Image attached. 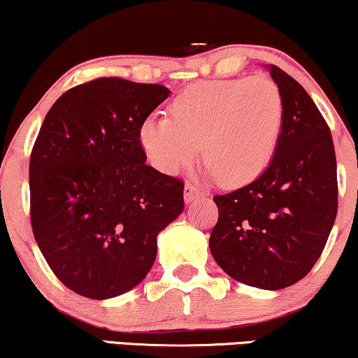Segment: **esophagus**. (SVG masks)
<instances>
[{
  "instance_id": "34e87169",
  "label": "esophagus",
  "mask_w": 358,
  "mask_h": 358,
  "mask_svg": "<svg viewBox=\"0 0 358 358\" xmlns=\"http://www.w3.org/2000/svg\"><path fill=\"white\" fill-rule=\"evenodd\" d=\"M200 197H202V192H200V190L195 187L194 184H190V182L185 184V187H184V200H185V203H192L194 200H197Z\"/></svg>"
}]
</instances>
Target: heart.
Instances as JSON below:
<instances>
[{"label": "heart", "instance_id": "1", "mask_svg": "<svg viewBox=\"0 0 358 358\" xmlns=\"http://www.w3.org/2000/svg\"><path fill=\"white\" fill-rule=\"evenodd\" d=\"M283 117L282 91L268 78L203 81L176 97L171 117H146L138 138L150 163L164 174H178L202 146L210 178L234 187L251 182L271 164Z\"/></svg>", "mask_w": 358, "mask_h": 358}]
</instances>
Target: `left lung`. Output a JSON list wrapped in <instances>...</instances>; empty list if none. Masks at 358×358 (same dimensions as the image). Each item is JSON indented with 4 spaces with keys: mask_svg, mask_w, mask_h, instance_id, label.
Segmentation results:
<instances>
[{
    "mask_svg": "<svg viewBox=\"0 0 358 358\" xmlns=\"http://www.w3.org/2000/svg\"><path fill=\"white\" fill-rule=\"evenodd\" d=\"M280 87L285 117L275 155L251 184L215 195L218 223L210 252L234 280L282 290L311 271L337 215L331 130L300 83L266 66Z\"/></svg>",
    "mask_w": 358,
    "mask_h": 358,
    "instance_id": "8db88e82",
    "label": "left lung"
}]
</instances>
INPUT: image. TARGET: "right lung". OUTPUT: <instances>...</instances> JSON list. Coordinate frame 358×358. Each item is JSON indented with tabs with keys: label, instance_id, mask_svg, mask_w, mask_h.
Segmentation results:
<instances>
[{
	"label": "right lung",
	"instance_id": "add662e5",
	"mask_svg": "<svg viewBox=\"0 0 358 358\" xmlns=\"http://www.w3.org/2000/svg\"><path fill=\"white\" fill-rule=\"evenodd\" d=\"M161 85L97 78L45 115L29 164L31 223L63 285L92 300L131 290L156 238L184 210V182L145 164L138 131L169 97Z\"/></svg>",
	"mask_w": 358,
	"mask_h": 358
}]
</instances>
